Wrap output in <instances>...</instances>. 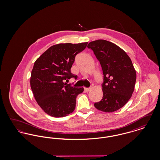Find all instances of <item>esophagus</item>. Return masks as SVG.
<instances>
[{
    "label": "esophagus",
    "mask_w": 160,
    "mask_h": 160,
    "mask_svg": "<svg viewBox=\"0 0 160 160\" xmlns=\"http://www.w3.org/2000/svg\"><path fill=\"white\" fill-rule=\"evenodd\" d=\"M84 91L86 92H89V91H90V88H84Z\"/></svg>",
    "instance_id": "1"
}]
</instances>
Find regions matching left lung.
<instances>
[{
  "instance_id": "1",
  "label": "left lung",
  "mask_w": 160,
  "mask_h": 160,
  "mask_svg": "<svg viewBox=\"0 0 160 160\" xmlns=\"http://www.w3.org/2000/svg\"><path fill=\"white\" fill-rule=\"evenodd\" d=\"M88 47L93 51L104 74L103 97L94 106L104 112H115L132 96L136 80L135 68L128 55L113 42L98 39L89 42Z\"/></svg>"
}]
</instances>
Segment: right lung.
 Segmentation results:
<instances>
[{"label": "right lung", "instance_id": "obj_1", "mask_svg": "<svg viewBox=\"0 0 160 160\" xmlns=\"http://www.w3.org/2000/svg\"><path fill=\"white\" fill-rule=\"evenodd\" d=\"M88 43L54 45L35 62L31 72V89L38 105L50 116L64 117L75 110L77 96L84 88L72 87L64 81L76 78L71 68L76 54L84 50Z\"/></svg>", "mask_w": 160, "mask_h": 160}]
</instances>
